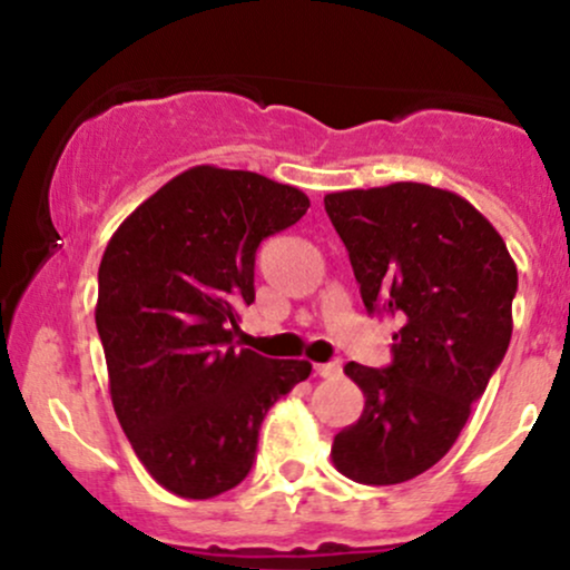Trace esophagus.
<instances>
[{
    "label": "esophagus",
    "mask_w": 570,
    "mask_h": 570,
    "mask_svg": "<svg viewBox=\"0 0 570 570\" xmlns=\"http://www.w3.org/2000/svg\"><path fill=\"white\" fill-rule=\"evenodd\" d=\"M313 372H316L318 377H340V375H343V364H340V362L316 364V367H313Z\"/></svg>",
    "instance_id": "34e87169"
}]
</instances>
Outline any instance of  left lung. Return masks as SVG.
I'll use <instances>...</instances> for the list:
<instances>
[{
  "label": "left lung",
  "instance_id": "left-lung-1",
  "mask_svg": "<svg viewBox=\"0 0 570 570\" xmlns=\"http://www.w3.org/2000/svg\"><path fill=\"white\" fill-rule=\"evenodd\" d=\"M324 208L364 307L394 318V362H348L362 417L332 442L340 474L396 485L453 448L472 402L512 340L517 265L495 227L461 195L417 181L330 193Z\"/></svg>",
  "mask_w": 570,
  "mask_h": 570
}]
</instances>
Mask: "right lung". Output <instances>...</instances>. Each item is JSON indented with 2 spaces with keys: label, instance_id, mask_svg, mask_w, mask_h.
Returning <instances> with one entry per match:
<instances>
[{
  "label": "right lung",
  "instance_id": "right-lung-1",
  "mask_svg": "<svg viewBox=\"0 0 570 570\" xmlns=\"http://www.w3.org/2000/svg\"><path fill=\"white\" fill-rule=\"evenodd\" d=\"M307 206L303 189L267 176L195 166L109 238L96 303L109 394L144 469L181 499L238 485L265 412L311 375L299 358L233 345L259 244Z\"/></svg>",
  "mask_w": 570,
  "mask_h": 570
}]
</instances>
